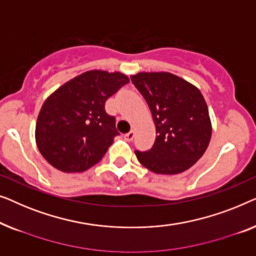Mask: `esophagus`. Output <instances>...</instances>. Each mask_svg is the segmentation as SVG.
Wrapping results in <instances>:
<instances>
[{
	"label": "esophagus",
	"mask_w": 256,
	"mask_h": 256,
	"mask_svg": "<svg viewBox=\"0 0 256 256\" xmlns=\"http://www.w3.org/2000/svg\"><path fill=\"white\" fill-rule=\"evenodd\" d=\"M124 138L126 139L128 142H132L133 138H134V132H133V131H130V132H128L124 136Z\"/></svg>",
	"instance_id": "esophagus-1"
}]
</instances>
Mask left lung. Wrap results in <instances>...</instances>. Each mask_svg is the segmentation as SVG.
<instances>
[{"label": "left lung", "instance_id": "8db88e82", "mask_svg": "<svg viewBox=\"0 0 256 256\" xmlns=\"http://www.w3.org/2000/svg\"><path fill=\"white\" fill-rule=\"evenodd\" d=\"M132 84L148 104L156 128L152 148L136 150L156 174H178L198 161L211 139L208 106L200 92L170 73H139Z\"/></svg>", "mask_w": 256, "mask_h": 256}]
</instances>
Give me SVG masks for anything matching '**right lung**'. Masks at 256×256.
<instances>
[{
  "mask_svg": "<svg viewBox=\"0 0 256 256\" xmlns=\"http://www.w3.org/2000/svg\"><path fill=\"white\" fill-rule=\"evenodd\" d=\"M126 84L122 73L89 70L61 86L38 116L36 142L42 156L66 172H84L100 161L120 134L106 102Z\"/></svg>",
  "mask_w": 256,
  "mask_h": 256,
  "instance_id": "obj_1",
  "label": "right lung"
}]
</instances>
